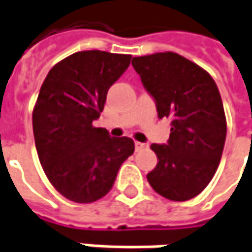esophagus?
I'll use <instances>...</instances> for the list:
<instances>
[{"instance_id":"1","label":"esophagus","mask_w":252,"mask_h":252,"mask_svg":"<svg viewBox=\"0 0 252 252\" xmlns=\"http://www.w3.org/2000/svg\"><path fill=\"white\" fill-rule=\"evenodd\" d=\"M145 148H148V144H145V142H135V150L137 151L145 150Z\"/></svg>"}]
</instances>
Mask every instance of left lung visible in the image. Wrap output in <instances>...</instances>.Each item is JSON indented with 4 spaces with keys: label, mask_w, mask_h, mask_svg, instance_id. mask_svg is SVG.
I'll return each mask as SVG.
<instances>
[{
    "label": "left lung",
    "mask_w": 252,
    "mask_h": 252,
    "mask_svg": "<svg viewBox=\"0 0 252 252\" xmlns=\"http://www.w3.org/2000/svg\"><path fill=\"white\" fill-rule=\"evenodd\" d=\"M132 67L154 98L158 118H171L167 144L151 145L158 162L147 180L168 200H191L213 180L225 144L227 123L217 84L175 52L134 57Z\"/></svg>",
    "instance_id": "obj_1"
}]
</instances>
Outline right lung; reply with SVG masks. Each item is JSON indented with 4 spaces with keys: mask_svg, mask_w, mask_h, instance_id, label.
Wrapping results in <instances>:
<instances>
[{
    "mask_svg": "<svg viewBox=\"0 0 252 252\" xmlns=\"http://www.w3.org/2000/svg\"><path fill=\"white\" fill-rule=\"evenodd\" d=\"M131 55L75 52L50 69L34 112L38 158L54 188L65 198L88 204L110 192L134 141L110 137L93 123L107 93L129 65Z\"/></svg>",
    "mask_w": 252,
    "mask_h": 252,
    "instance_id": "add662e5",
    "label": "right lung"
}]
</instances>
